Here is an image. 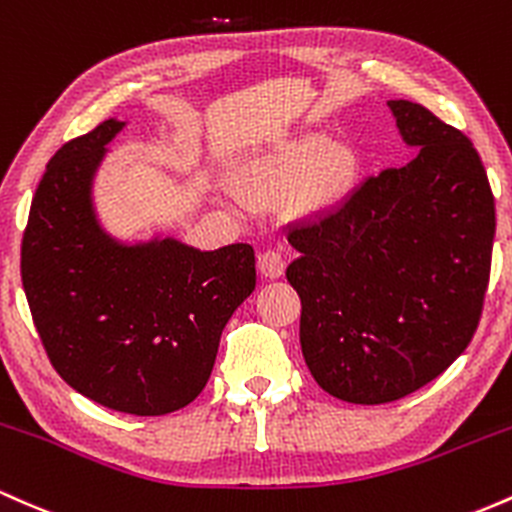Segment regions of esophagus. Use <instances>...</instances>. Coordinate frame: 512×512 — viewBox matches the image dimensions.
<instances>
[{"label":"esophagus","instance_id":"34e87169","mask_svg":"<svg viewBox=\"0 0 512 512\" xmlns=\"http://www.w3.org/2000/svg\"><path fill=\"white\" fill-rule=\"evenodd\" d=\"M258 268L266 278H280L285 273V258L278 249H266L258 256Z\"/></svg>","mask_w":512,"mask_h":512}]
</instances>
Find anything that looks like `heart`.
I'll return each mask as SVG.
<instances>
[{"label": "heart", "instance_id": "obj_1", "mask_svg": "<svg viewBox=\"0 0 512 512\" xmlns=\"http://www.w3.org/2000/svg\"><path fill=\"white\" fill-rule=\"evenodd\" d=\"M326 145L321 140H307L302 145L287 147L283 154L268 159L263 164H254L244 174V191L254 200H271L275 195L295 186L302 176H307L324 157Z\"/></svg>", "mask_w": 512, "mask_h": 512}]
</instances>
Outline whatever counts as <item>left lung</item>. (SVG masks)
Instances as JSON below:
<instances>
[{
    "instance_id": "obj_1",
    "label": "left lung",
    "mask_w": 512,
    "mask_h": 512,
    "mask_svg": "<svg viewBox=\"0 0 512 512\" xmlns=\"http://www.w3.org/2000/svg\"><path fill=\"white\" fill-rule=\"evenodd\" d=\"M389 108L416 157L287 229L304 363L350 404H387L442 375L472 341L491 275L496 205L479 152L421 103Z\"/></svg>"
}]
</instances>
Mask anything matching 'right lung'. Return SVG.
<instances>
[{"label":"right lung","instance_id":"add662e5","mask_svg":"<svg viewBox=\"0 0 512 512\" xmlns=\"http://www.w3.org/2000/svg\"><path fill=\"white\" fill-rule=\"evenodd\" d=\"M123 128L103 120L45 166L21 241V280L50 363L72 389L135 416L203 392L222 329L256 287L249 244H120L96 222L91 179Z\"/></svg>","mask_w":512,"mask_h":512}]
</instances>
